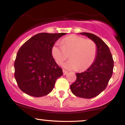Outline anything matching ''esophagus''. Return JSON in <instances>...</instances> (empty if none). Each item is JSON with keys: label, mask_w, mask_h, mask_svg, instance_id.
I'll list each match as a JSON object with an SVG mask.
<instances>
[{"label": "esophagus", "mask_w": 125, "mask_h": 125, "mask_svg": "<svg viewBox=\"0 0 125 125\" xmlns=\"http://www.w3.org/2000/svg\"><path fill=\"white\" fill-rule=\"evenodd\" d=\"M62 72H63V74H64V75H66L67 74V73H68V71H65V70H62Z\"/></svg>", "instance_id": "1"}]
</instances>
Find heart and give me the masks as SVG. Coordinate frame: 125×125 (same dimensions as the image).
Wrapping results in <instances>:
<instances>
[{"label":"heart","mask_w":125,"mask_h":125,"mask_svg":"<svg viewBox=\"0 0 125 125\" xmlns=\"http://www.w3.org/2000/svg\"><path fill=\"white\" fill-rule=\"evenodd\" d=\"M97 47L91 40H86L77 35H70L54 44L51 49L52 55L58 64H61L68 57L70 60L63 64L70 70H86L96 58Z\"/></svg>","instance_id":"1"}]
</instances>
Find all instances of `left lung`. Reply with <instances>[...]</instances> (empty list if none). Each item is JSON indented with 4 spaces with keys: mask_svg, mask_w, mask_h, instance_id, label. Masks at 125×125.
I'll list each match as a JSON object with an SVG mask.
<instances>
[{
    "mask_svg": "<svg viewBox=\"0 0 125 125\" xmlns=\"http://www.w3.org/2000/svg\"><path fill=\"white\" fill-rule=\"evenodd\" d=\"M95 42L97 47L96 58L85 71L77 73V80L70 85L73 94L78 97L90 99L106 88L113 74L114 60L108 46L95 34L80 33Z\"/></svg>",
    "mask_w": 125,
    "mask_h": 125,
    "instance_id": "1",
    "label": "left lung"
}]
</instances>
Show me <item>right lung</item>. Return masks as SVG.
<instances>
[{"label": "right lung", "mask_w": 125, "mask_h": 125, "mask_svg": "<svg viewBox=\"0 0 125 125\" xmlns=\"http://www.w3.org/2000/svg\"><path fill=\"white\" fill-rule=\"evenodd\" d=\"M65 33H41L24 42L14 61V77L19 88L34 97L48 95L63 75L51 53L55 42Z\"/></svg>", "instance_id": "1"}]
</instances>
